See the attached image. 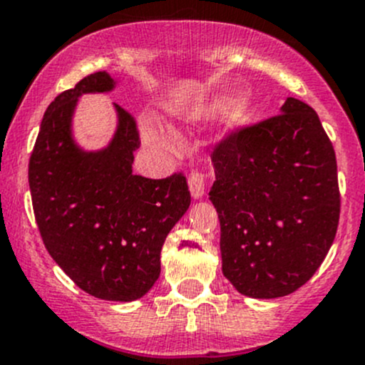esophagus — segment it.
I'll return each instance as SVG.
<instances>
[{
	"instance_id": "1",
	"label": "esophagus",
	"mask_w": 365,
	"mask_h": 365,
	"mask_svg": "<svg viewBox=\"0 0 365 365\" xmlns=\"http://www.w3.org/2000/svg\"><path fill=\"white\" fill-rule=\"evenodd\" d=\"M189 189L194 199L202 197L205 194V175L201 171L192 170L189 175Z\"/></svg>"
}]
</instances>
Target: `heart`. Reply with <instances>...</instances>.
Here are the masks:
<instances>
[{
    "instance_id": "obj_1",
    "label": "heart",
    "mask_w": 365,
    "mask_h": 365,
    "mask_svg": "<svg viewBox=\"0 0 365 365\" xmlns=\"http://www.w3.org/2000/svg\"><path fill=\"white\" fill-rule=\"evenodd\" d=\"M218 106H222V103ZM248 113H250V101H248V98L243 96V98L234 99L231 105L227 106V110H225V118H227L229 122H232V124H236V122H243L245 118L248 117ZM145 138H147L148 143H152L153 147H168V140L157 131V129H145Z\"/></svg>"
}]
</instances>
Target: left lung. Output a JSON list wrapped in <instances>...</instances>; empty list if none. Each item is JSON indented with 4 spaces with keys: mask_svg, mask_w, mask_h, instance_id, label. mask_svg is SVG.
I'll return each instance as SVG.
<instances>
[{
    "mask_svg": "<svg viewBox=\"0 0 365 365\" xmlns=\"http://www.w3.org/2000/svg\"><path fill=\"white\" fill-rule=\"evenodd\" d=\"M212 160L224 276L248 297L295 292L339 224L336 153L317 112L287 98L282 113L225 133Z\"/></svg>",
    "mask_w": 365,
    "mask_h": 365,
    "instance_id": "1",
    "label": "left lung"
}]
</instances>
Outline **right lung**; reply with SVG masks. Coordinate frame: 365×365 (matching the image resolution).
<instances>
[{"label": "right lung", "mask_w": 365, "mask_h": 365, "mask_svg": "<svg viewBox=\"0 0 365 365\" xmlns=\"http://www.w3.org/2000/svg\"><path fill=\"white\" fill-rule=\"evenodd\" d=\"M113 89L96 71L48 105L29 159L34 218L45 248L83 292L134 301L160 274V250L190 205L182 171L152 180L133 173L140 147L134 117L115 105L118 128L101 152H83L71 138L76 99Z\"/></svg>", "instance_id": "right-lung-1"}]
</instances>
